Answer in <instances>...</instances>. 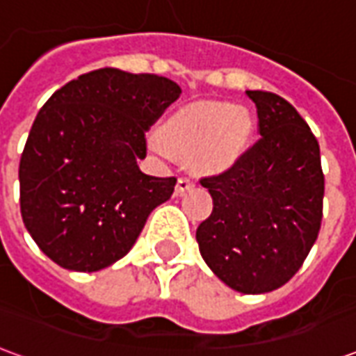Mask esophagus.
Returning <instances> with one entry per match:
<instances>
[{
    "label": "esophagus",
    "mask_w": 356,
    "mask_h": 356,
    "mask_svg": "<svg viewBox=\"0 0 356 356\" xmlns=\"http://www.w3.org/2000/svg\"><path fill=\"white\" fill-rule=\"evenodd\" d=\"M191 186H194V181L191 177H179L177 186H175V193L183 194L185 191H188Z\"/></svg>",
    "instance_id": "obj_1"
}]
</instances>
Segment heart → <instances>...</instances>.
Wrapping results in <instances>:
<instances>
[{"mask_svg": "<svg viewBox=\"0 0 356 356\" xmlns=\"http://www.w3.org/2000/svg\"><path fill=\"white\" fill-rule=\"evenodd\" d=\"M252 135V118L229 102H194L173 112L162 133L148 137L154 154L191 158L198 168L223 171L236 162Z\"/></svg>", "mask_w": 356, "mask_h": 356, "instance_id": "heart-1", "label": "heart"}]
</instances>
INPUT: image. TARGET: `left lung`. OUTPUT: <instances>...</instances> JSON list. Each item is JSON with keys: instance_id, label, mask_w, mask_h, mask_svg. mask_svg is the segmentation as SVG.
I'll return each mask as SVG.
<instances>
[{"instance_id": "1", "label": "left lung", "mask_w": 356, "mask_h": 356, "mask_svg": "<svg viewBox=\"0 0 356 356\" xmlns=\"http://www.w3.org/2000/svg\"><path fill=\"white\" fill-rule=\"evenodd\" d=\"M261 139L221 175L202 179L213 198L198 248L229 288L267 293L296 275L318 236L324 175L318 140L290 102L246 91Z\"/></svg>"}]
</instances>
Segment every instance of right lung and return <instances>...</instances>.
Segmentation results:
<instances>
[{
  "mask_svg": "<svg viewBox=\"0 0 356 356\" xmlns=\"http://www.w3.org/2000/svg\"><path fill=\"white\" fill-rule=\"evenodd\" d=\"M181 88L156 74L101 68L51 95L20 156V213L43 254L95 273L122 259L177 179L139 170L145 133Z\"/></svg>",
  "mask_w": 356,
  "mask_h": 356,
  "instance_id": "add662e5",
  "label": "right lung"
}]
</instances>
